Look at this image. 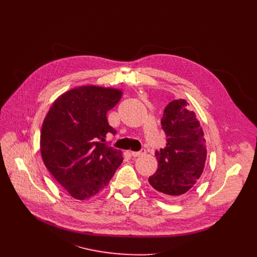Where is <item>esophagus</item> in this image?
<instances>
[{
    "instance_id": "obj_1",
    "label": "esophagus",
    "mask_w": 257,
    "mask_h": 257,
    "mask_svg": "<svg viewBox=\"0 0 257 257\" xmlns=\"http://www.w3.org/2000/svg\"><path fill=\"white\" fill-rule=\"evenodd\" d=\"M146 152V150L144 149V150H142V151H139V152H134V151H132L131 152V155L133 156V157H139V156H141L142 154H144Z\"/></svg>"
}]
</instances>
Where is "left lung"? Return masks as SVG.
<instances>
[{
  "mask_svg": "<svg viewBox=\"0 0 257 257\" xmlns=\"http://www.w3.org/2000/svg\"><path fill=\"white\" fill-rule=\"evenodd\" d=\"M167 145L155 152L158 161L156 173L149 183L160 195L178 198L199 180L206 160L203 131L194 111L188 110L185 100L168 104L161 118Z\"/></svg>",
  "mask_w": 257,
  "mask_h": 257,
  "instance_id": "obj_1",
  "label": "left lung"
}]
</instances>
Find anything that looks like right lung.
<instances>
[{
  "label": "right lung",
  "mask_w": 257,
  "mask_h": 257,
  "mask_svg": "<svg viewBox=\"0 0 257 257\" xmlns=\"http://www.w3.org/2000/svg\"><path fill=\"white\" fill-rule=\"evenodd\" d=\"M121 91L81 86L66 91L53 103L40 134L45 166L66 192L78 200L104 188L123 163L121 152L105 144L115 136L107 112L118 103Z\"/></svg>",
  "instance_id": "add662e5"
}]
</instances>
